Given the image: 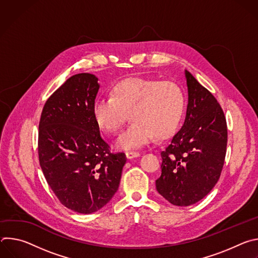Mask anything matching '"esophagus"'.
<instances>
[{
    "label": "esophagus",
    "mask_w": 258,
    "mask_h": 258,
    "mask_svg": "<svg viewBox=\"0 0 258 258\" xmlns=\"http://www.w3.org/2000/svg\"><path fill=\"white\" fill-rule=\"evenodd\" d=\"M126 155V158L127 159H132V158H136V157H139L140 156V153L139 152H136V151H127L125 153Z\"/></svg>",
    "instance_id": "1"
}]
</instances>
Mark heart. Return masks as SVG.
<instances>
[{"label":"heart","instance_id":"obj_1","mask_svg":"<svg viewBox=\"0 0 258 258\" xmlns=\"http://www.w3.org/2000/svg\"><path fill=\"white\" fill-rule=\"evenodd\" d=\"M111 97L98 98L93 116L105 134L119 132L128 117L132 123L116 140L122 150L138 149L154 137L165 139L178 127L185 112V95L173 82L149 78H127L117 82Z\"/></svg>","mask_w":258,"mask_h":258}]
</instances>
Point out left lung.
Masks as SVG:
<instances>
[{
	"label": "left lung",
	"mask_w": 258,
	"mask_h": 258,
	"mask_svg": "<svg viewBox=\"0 0 258 258\" xmlns=\"http://www.w3.org/2000/svg\"><path fill=\"white\" fill-rule=\"evenodd\" d=\"M187 114L181 128L161 152V175L156 189L168 202L189 206L203 199L222 173L228 127L215 97L186 70Z\"/></svg>",
	"instance_id": "8db88e82"
}]
</instances>
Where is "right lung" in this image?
Segmentation results:
<instances>
[{
    "label": "right lung",
    "instance_id": "right-lung-1",
    "mask_svg": "<svg viewBox=\"0 0 258 258\" xmlns=\"http://www.w3.org/2000/svg\"><path fill=\"white\" fill-rule=\"evenodd\" d=\"M91 73L69 78L47 100L39 124L38 151L50 188L67 208L89 214L114 196L126 162L111 153L93 116L99 91Z\"/></svg>",
    "mask_w": 258,
    "mask_h": 258
}]
</instances>
